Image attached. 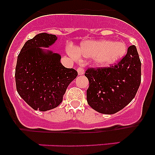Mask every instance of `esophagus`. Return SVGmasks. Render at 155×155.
<instances>
[{
	"mask_svg": "<svg viewBox=\"0 0 155 155\" xmlns=\"http://www.w3.org/2000/svg\"><path fill=\"white\" fill-rule=\"evenodd\" d=\"M78 73L79 75H82L84 74V69L83 68H81V67H79V68H78Z\"/></svg>",
	"mask_w": 155,
	"mask_h": 155,
	"instance_id": "1",
	"label": "esophagus"
}]
</instances>
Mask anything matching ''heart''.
Instances as JSON below:
<instances>
[{
  "label": "heart",
  "instance_id": "heart-1",
  "mask_svg": "<svg viewBox=\"0 0 155 155\" xmlns=\"http://www.w3.org/2000/svg\"><path fill=\"white\" fill-rule=\"evenodd\" d=\"M126 45L123 42H113L108 40L86 41L78 48L76 52L70 51L73 57H94V62L100 67L113 64L125 55Z\"/></svg>",
  "mask_w": 155,
  "mask_h": 155
}]
</instances>
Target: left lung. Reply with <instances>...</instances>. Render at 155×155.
<instances>
[{"instance_id": "left-lung-1", "label": "left lung", "mask_w": 155, "mask_h": 155, "mask_svg": "<svg viewBox=\"0 0 155 155\" xmlns=\"http://www.w3.org/2000/svg\"><path fill=\"white\" fill-rule=\"evenodd\" d=\"M84 75L89 81L88 105L100 113H117L132 101L141 81V62L136 46H130L116 65L88 68Z\"/></svg>"}]
</instances>
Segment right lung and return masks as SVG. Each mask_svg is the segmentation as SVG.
<instances>
[{
    "label": "right lung",
    "mask_w": 155,
    "mask_h": 155,
    "mask_svg": "<svg viewBox=\"0 0 155 155\" xmlns=\"http://www.w3.org/2000/svg\"><path fill=\"white\" fill-rule=\"evenodd\" d=\"M57 37L39 33L28 39L18 56L16 89L35 110H50L62 102L67 87L78 76V71L61 63L60 54L41 47H49Z\"/></svg>",
    "instance_id": "obj_1"
}]
</instances>
